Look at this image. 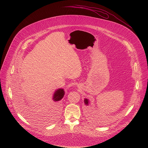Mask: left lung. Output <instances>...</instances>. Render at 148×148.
Returning <instances> with one entry per match:
<instances>
[{"label":"left lung","instance_id":"1","mask_svg":"<svg viewBox=\"0 0 148 148\" xmlns=\"http://www.w3.org/2000/svg\"><path fill=\"white\" fill-rule=\"evenodd\" d=\"M84 101L85 104L86 106H89V100L88 99L85 98Z\"/></svg>","mask_w":148,"mask_h":148}]
</instances>
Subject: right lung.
I'll use <instances>...</instances> for the list:
<instances>
[{
	"mask_svg": "<svg viewBox=\"0 0 148 148\" xmlns=\"http://www.w3.org/2000/svg\"><path fill=\"white\" fill-rule=\"evenodd\" d=\"M64 94H65V92L63 89H62V88L58 89L53 94V98H52L53 102L56 104L57 109L59 108V106H60V100L63 98Z\"/></svg>",
	"mask_w": 148,
	"mask_h": 148,
	"instance_id": "obj_1",
	"label": "right lung"
}]
</instances>
